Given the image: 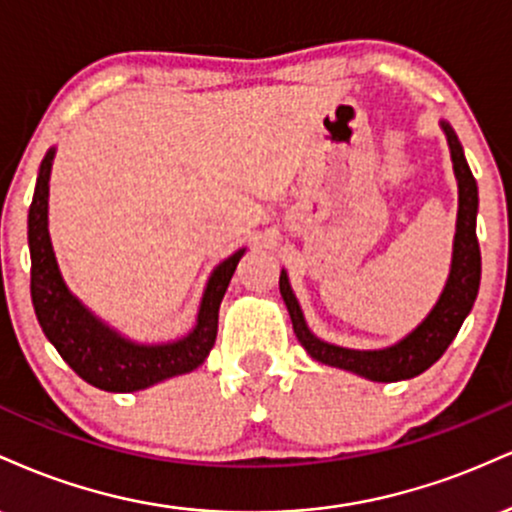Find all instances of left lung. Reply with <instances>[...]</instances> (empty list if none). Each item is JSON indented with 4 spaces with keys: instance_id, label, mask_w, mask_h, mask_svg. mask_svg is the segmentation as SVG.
I'll return each mask as SVG.
<instances>
[{
    "instance_id": "1",
    "label": "left lung",
    "mask_w": 512,
    "mask_h": 512,
    "mask_svg": "<svg viewBox=\"0 0 512 512\" xmlns=\"http://www.w3.org/2000/svg\"><path fill=\"white\" fill-rule=\"evenodd\" d=\"M450 143V155H453L455 177L460 186V210H458V232H455V249H453V268H450V278L441 299L434 306L429 318L419 326L414 333L407 335L405 340L398 342L388 350L374 352H359L345 350V347L328 345V342L314 338L306 328L302 309H299L297 299L290 290L285 270L280 273V294L285 299L287 311H290L294 333L304 350L316 359V362L338 366V369L354 371V374L371 378L378 383H393L402 378L419 376L422 371L429 369L431 364L443 357L450 342L455 340L458 330L465 321L467 314L472 311L474 299L479 292V280H482V251H479L477 239V182H474L470 165H467L465 153L450 129V124L443 122Z\"/></svg>"
}]
</instances>
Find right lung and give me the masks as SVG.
Here are the masks:
<instances>
[{"instance_id": "obj_1", "label": "right lung", "mask_w": 512, "mask_h": 512, "mask_svg": "<svg viewBox=\"0 0 512 512\" xmlns=\"http://www.w3.org/2000/svg\"><path fill=\"white\" fill-rule=\"evenodd\" d=\"M54 150L42 158L33 203L28 210L30 246V297L42 333L54 350L83 381L110 393H131L194 371L218 338V311L244 249L222 261L210 275L194 333L170 345H134L102 326L66 290L47 232V182H50Z\"/></svg>"}]
</instances>
